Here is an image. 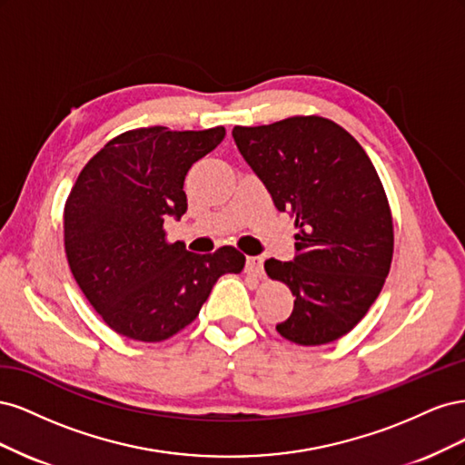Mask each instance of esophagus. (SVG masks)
<instances>
[{"instance_id":"obj_1","label":"esophagus","mask_w":465,"mask_h":465,"mask_svg":"<svg viewBox=\"0 0 465 465\" xmlns=\"http://www.w3.org/2000/svg\"><path fill=\"white\" fill-rule=\"evenodd\" d=\"M246 272L256 275V277H262L263 275V258L262 256H248L246 258Z\"/></svg>"}]
</instances>
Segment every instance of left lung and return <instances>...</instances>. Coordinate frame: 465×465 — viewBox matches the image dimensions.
I'll use <instances>...</instances> for the list:
<instances>
[{
	"label": "left lung",
	"mask_w": 465,
	"mask_h": 465,
	"mask_svg": "<svg viewBox=\"0 0 465 465\" xmlns=\"http://www.w3.org/2000/svg\"><path fill=\"white\" fill-rule=\"evenodd\" d=\"M232 137L299 229L294 258L263 265L294 297L277 331L299 345L340 340L369 312L393 254L391 213L374 164L353 135L320 116L234 125Z\"/></svg>",
	"instance_id": "obj_1"
}]
</instances>
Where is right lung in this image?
<instances>
[{"instance_id": "obj_1", "label": "right lung", "mask_w": 465, "mask_h": 465, "mask_svg": "<svg viewBox=\"0 0 465 465\" xmlns=\"http://www.w3.org/2000/svg\"><path fill=\"white\" fill-rule=\"evenodd\" d=\"M224 128L171 132L163 125L120 134L85 164L67 195L64 242L83 294L116 333L154 343L200 314L224 273L244 254L223 246L193 254L166 242L164 219H180L190 166L213 151Z\"/></svg>"}]
</instances>
